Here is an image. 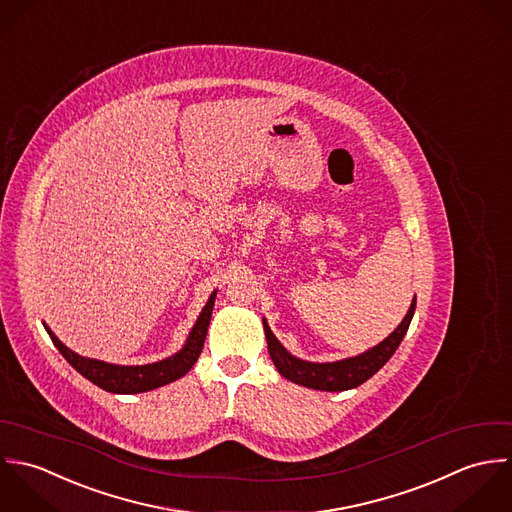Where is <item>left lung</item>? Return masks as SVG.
Here are the masks:
<instances>
[{"label": "left lung", "instance_id": "left-lung-1", "mask_svg": "<svg viewBox=\"0 0 512 512\" xmlns=\"http://www.w3.org/2000/svg\"><path fill=\"white\" fill-rule=\"evenodd\" d=\"M413 312H415V299L409 307L406 318L402 320V324L384 342H380L378 346H374L372 350H368L360 356L346 358L340 362H328V364H314V362H305V360L291 356L281 346V342L275 338V334L271 332V328L265 320H263V328H265L271 360L277 366L281 376H285L287 380H291L295 384L312 388V390L344 392V390L358 388L360 384L370 380L394 356V352L398 350V346L402 344V340L408 332Z\"/></svg>", "mask_w": 512, "mask_h": 512}]
</instances>
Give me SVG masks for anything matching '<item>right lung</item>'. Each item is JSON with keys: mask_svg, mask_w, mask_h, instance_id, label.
<instances>
[{"mask_svg": "<svg viewBox=\"0 0 512 512\" xmlns=\"http://www.w3.org/2000/svg\"><path fill=\"white\" fill-rule=\"evenodd\" d=\"M213 303H215V293L209 297L196 326L190 332L186 346L178 354H174L172 358H166L162 362H154V364H146V366H114V364H106L101 360L83 358V356L75 354L73 350H69L51 332L49 326H45V330L49 332L53 344L59 348V352L65 356V360L81 376H85L87 380H91L93 384H97L99 388H103L106 392H112V394H140V392H148V390L166 386V384L186 376L192 370V366L196 364V360L204 348L205 334H207Z\"/></svg>", "mask_w": 512, "mask_h": 512, "instance_id": "add662e5", "label": "right lung"}]
</instances>
